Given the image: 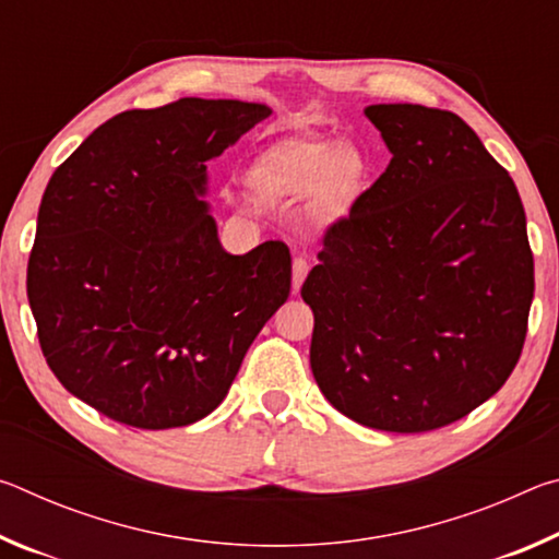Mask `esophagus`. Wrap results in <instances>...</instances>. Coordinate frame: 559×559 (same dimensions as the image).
Masks as SVG:
<instances>
[{"label":"esophagus","instance_id":"esophagus-1","mask_svg":"<svg viewBox=\"0 0 559 559\" xmlns=\"http://www.w3.org/2000/svg\"><path fill=\"white\" fill-rule=\"evenodd\" d=\"M308 271H310V263L306 259L293 261V293L300 290L302 281H306V276H308Z\"/></svg>","mask_w":559,"mask_h":559}]
</instances>
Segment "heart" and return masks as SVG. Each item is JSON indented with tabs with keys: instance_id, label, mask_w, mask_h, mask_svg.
<instances>
[{
	"instance_id": "obj_1",
	"label": "heart",
	"mask_w": 559,
	"mask_h": 559,
	"mask_svg": "<svg viewBox=\"0 0 559 559\" xmlns=\"http://www.w3.org/2000/svg\"><path fill=\"white\" fill-rule=\"evenodd\" d=\"M246 179L261 200H310L320 212L343 214L359 197L367 179L362 153L337 138L300 132L281 138L251 159Z\"/></svg>"
}]
</instances>
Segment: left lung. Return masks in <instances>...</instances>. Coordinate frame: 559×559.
Masks as SVG:
<instances>
[{
  "label": "left lung",
  "instance_id": "1",
  "mask_svg": "<svg viewBox=\"0 0 559 559\" xmlns=\"http://www.w3.org/2000/svg\"><path fill=\"white\" fill-rule=\"evenodd\" d=\"M392 159L325 231L300 296L325 400L370 429L421 433L471 414L523 353L533 251L510 175L456 112L380 103Z\"/></svg>",
  "mask_w": 559,
  "mask_h": 559
}]
</instances>
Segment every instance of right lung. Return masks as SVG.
<instances>
[{
    "label": "right lung",
    "mask_w": 559,
    "mask_h": 559,
    "mask_svg": "<svg viewBox=\"0 0 559 559\" xmlns=\"http://www.w3.org/2000/svg\"><path fill=\"white\" fill-rule=\"evenodd\" d=\"M269 116L204 98L118 112L46 185L26 269L36 333L56 380L108 419H204L286 302L288 246L231 257L200 200L206 163Z\"/></svg>",
    "instance_id": "obj_1"
}]
</instances>
